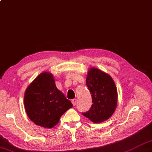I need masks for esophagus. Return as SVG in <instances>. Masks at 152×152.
<instances>
[{"label":"esophagus","mask_w":152,"mask_h":152,"mask_svg":"<svg viewBox=\"0 0 152 152\" xmlns=\"http://www.w3.org/2000/svg\"><path fill=\"white\" fill-rule=\"evenodd\" d=\"M76 102H77V100L76 99H73L72 101V104L74 106H76Z\"/></svg>","instance_id":"obj_1"}]
</instances>
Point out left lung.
Listing matches in <instances>:
<instances>
[{
  "instance_id": "obj_1",
  "label": "left lung",
  "mask_w": 152,
  "mask_h": 152,
  "mask_svg": "<svg viewBox=\"0 0 152 152\" xmlns=\"http://www.w3.org/2000/svg\"><path fill=\"white\" fill-rule=\"evenodd\" d=\"M86 85L92 96L93 104L82 114L95 124L107 120L117 106L118 91L112 77L96 68H91Z\"/></svg>"
}]
</instances>
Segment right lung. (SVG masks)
Masks as SVG:
<instances>
[{
  "mask_svg": "<svg viewBox=\"0 0 152 152\" xmlns=\"http://www.w3.org/2000/svg\"><path fill=\"white\" fill-rule=\"evenodd\" d=\"M24 104L31 121L50 129L58 124L64 112L72 107L71 102L57 88L53 76L47 72L40 74L28 86Z\"/></svg>",
  "mask_w": 152,
  "mask_h": 152,
  "instance_id": "obj_1",
  "label": "right lung"
}]
</instances>
